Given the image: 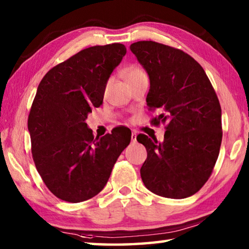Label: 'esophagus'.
I'll return each mask as SVG.
<instances>
[{"label":"esophagus","instance_id":"obj_1","mask_svg":"<svg viewBox=\"0 0 249 249\" xmlns=\"http://www.w3.org/2000/svg\"><path fill=\"white\" fill-rule=\"evenodd\" d=\"M137 134H136V132H133L132 133V142H137Z\"/></svg>","mask_w":249,"mask_h":249}]
</instances>
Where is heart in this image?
I'll return each mask as SVG.
<instances>
[{"mask_svg":"<svg viewBox=\"0 0 249 249\" xmlns=\"http://www.w3.org/2000/svg\"><path fill=\"white\" fill-rule=\"evenodd\" d=\"M145 73V71L142 70L141 67H138V66H133V67H129V68H127L125 70V80H126V82H128V81H130V80L132 79H134L135 77H138V75H141V74H144ZM108 86H109V82H107V87H105V90H107L108 89Z\"/></svg>","mask_w":249,"mask_h":249,"instance_id":"heart-1","label":"heart"}]
</instances>
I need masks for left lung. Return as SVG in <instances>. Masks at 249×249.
Returning <instances> with one entry per match:
<instances>
[{
  "mask_svg": "<svg viewBox=\"0 0 249 249\" xmlns=\"http://www.w3.org/2000/svg\"><path fill=\"white\" fill-rule=\"evenodd\" d=\"M130 50L149 75L147 105L161 112L151 123L166 125L162 142L155 136H137L147 150L142 182L160 196H191L209 180L220 154V101L199 62L181 49L142 40Z\"/></svg>",
  "mask_w": 249,
  "mask_h": 249,
  "instance_id": "obj_1",
  "label": "left lung"
}]
</instances>
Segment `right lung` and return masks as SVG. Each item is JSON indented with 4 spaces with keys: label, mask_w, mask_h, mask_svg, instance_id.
<instances>
[{
    "label": "right lung",
    "mask_w": 249,
    "mask_h": 249,
    "mask_svg": "<svg viewBox=\"0 0 249 249\" xmlns=\"http://www.w3.org/2000/svg\"><path fill=\"white\" fill-rule=\"evenodd\" d=\"M126 53L123 44L93 46L50 69L28 115L36 169L58 199L78 203L105 187L132 133L95 137L86 120L103 102L109 75Z\"/></svg>",
    "instance_id": "obj_1"
}]
</instances>
